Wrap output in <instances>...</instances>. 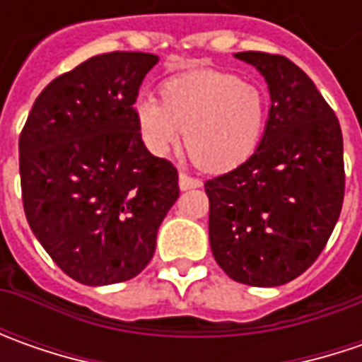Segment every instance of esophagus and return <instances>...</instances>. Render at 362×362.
<instances>
[{
  "label": "esophagus",
  "mask_w": 362,
  "mask_h": 362,
  "mask_svg": "<svg viewBox=\"0 0 362 362\" xmlns=\"http://www.w3.org/2000/svg\"><path fill=\"white\" fill-rule=\"evenodd\" d=\"M203 183L199 179H195V177H189L187 173H181L179 175V189L181 191H189V189H199Z\"/></svg>",
  "instance_id": "1"
}]
</instances>
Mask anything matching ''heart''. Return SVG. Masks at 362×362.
<instances>
[{
    "instance_id": "1",
    "label": "heart",
    "mask_w": 362,
    "mask_h": 362,
    "mask_svg": "<svg viewBox=\"0 0 362 362\" xmlns=\"http://www.w3.org/2000/svg\"><path fill=\"white\" fill-rule=\"evenodd\" d=\"M132 117L155 157H167L185 134L193 160L211 173H223L254 155L266 124V100L252 82L199 70L167 80L163 98L141 92Z\"/></svg>"
}]
</instances>
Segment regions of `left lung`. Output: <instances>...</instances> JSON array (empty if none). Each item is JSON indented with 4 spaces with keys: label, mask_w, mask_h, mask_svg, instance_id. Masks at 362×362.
<instances>
[{
    "label": "left lung",
    "mask_w": 362,
    "mask_h": 362,
    "mask_svg": "<svg viewBox=\"0 0 362 362\" xmlns=\"http://www.w3.org/2000/svg\"><path fill=\"white\" fill-rule=\"evenodd\" d=\"M233 56L264 76L272 106L254 155L205 183L209 243L235 282L272 288L308 270L339 221L342 132L296 64L264 52Z\"/></svg>",
    "instance_id": "8db88e82"
}]
</instances>
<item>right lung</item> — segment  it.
I'll return each instance as SVG.
<instances>
[{
	"label": "right lung",
	"instance_id": "add662e5",
	"mask_svg": "<svg viewBox=\"0 0 362 362\" xmlns=\"http://www.w3.org/2000/svg\"><path fill=\"white\" fill-rule=\"evenodd\" d=\"M159 56L88 58L35 98L20 134L28 223L49 257L86 286L131 280L155 254L179 175L148 153L132 103Z\"/></svg>",
	"mask_w": 362,
	"mask_h": 362
}]
</instances>
